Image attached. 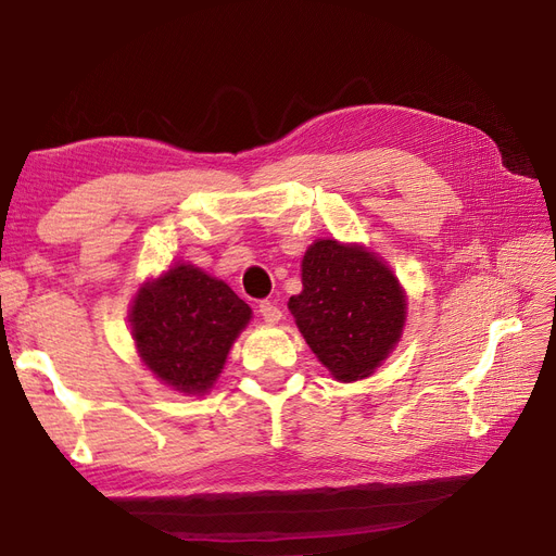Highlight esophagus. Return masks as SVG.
<instances>
[{"label": "esophagus", "mask_w": 556, "mask_h": 556, "mask_svg": "<svg viewBox=\"0 0 556 556\" xmlns=\"http://www.w3.org/2000/svg\"><path fill=\"white\" fill-rule=\"evenodd\" d=\"M260 315H262L264 323H268V325H276L278 319L282 317L280 308L274 304V301H262V304H260Z\"/></svg>", "instance_id": "1"}]
</instances>
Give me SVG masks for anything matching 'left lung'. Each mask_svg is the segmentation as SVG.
<instances>
[{
	"instance_id": "obj_1",
	"label": "left lung",
	"mask_w": 556,
	"mask_h": 556,
	"mask_svg": "<svg viewBox=\"0 0 556 556\" xmlns=\"http://www.w3.org/2000/svg\"><path fill=\"white\" fill-rule=\"evenodd\" d=\"M301 282L290 311L317 359L339 380L371 376L406 319V299L390 268L359 245L327 239L306 250Z\"/></svg>"
}]
</instances>
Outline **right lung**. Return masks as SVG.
<instances>
[{
	"label": "right lung",
	"instance_id": "add662e5",
	"mask_svg": "<svg viewBox=\"0 0 556 556\" xmlns=\"http://www.w3.org/2000/svg\"><path fill=\"white\" fill-rule=\"evenodd\" d=\"M250 306L229 285L178 264L134 299L131 333L146 366L178 392L213 384Z\"/></svg>",
	"mask_w": 556,
	"mask_h": 556
}]
</instances>
